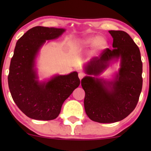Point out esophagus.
Listing matches in <instances>:
<instances>
[{"label":"esophagus","mask_w":151,"mask_h":151,"mask_svg":"<svg viewBox=\"0 0 151 151\" xmlns=\"http://www.w3.org/2000/svg\"><path fill=\"white\" fill-rule=\"evenodd\" d=\"M84 76L85 75H84V73H82V72H80V73H78V77H79L80 80H82V78L84 77Z\"/></svg>","instance_id":"obj_1"}]
</instances>
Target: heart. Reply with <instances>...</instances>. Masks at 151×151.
<instances>
[{
  "instance_id": "1",
  "label": "heart",
  "mask_w": 151,
  "mask_h": 151,
  "mask_svg": "<svg viewBox=\"0 0 151 151\" xmlns=\"http://www.w3.org/2000/svg\"><path fill=\"white\" fill-rule=\"evenodd\" d=\"M107 45V42L104 38L99 36H89L87 38L82 39L78 42V46L81 48L95 46L96 50H102L104 49Z\"/></svg>"
}]
</instances>
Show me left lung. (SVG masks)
I'll list each match as a JSON object with an SVG mask.
<instances>
[{
  "label": "left lung",
  "mask_w": 151,
  "mask_h": 151,
  "mask_svg": "<svg viewBox=\"0 0 151 151\" xmlns=\"http://www.w3.org/2000/svg\"><path fill=\"white\" fill-rule=\"evenodd\" d=\"M113 38V49H105L98 57L86 64V76L81 80L85 91L84 105L86 115L99 123L122 120L137 105L142 88V62L139 47L123 31H109ZM121 59V68L112 81L96 76L113 59Z\"/></svg>",
  "instance_id": "8db88e82"
}]
</instances>
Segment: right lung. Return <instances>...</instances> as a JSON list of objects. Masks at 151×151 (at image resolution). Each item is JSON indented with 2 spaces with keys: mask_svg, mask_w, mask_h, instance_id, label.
I'll return each instance as SVG.
<instances>
[{
  "mask_svg": "<svg viewBox=\"0 0 151 151\" xmlns=\"http://www.w3.org/2000/svg\"><path fill=\"white\" fill-rule=\"evenodd\" d=\"M65 32V29L34 27L16 42L10 63L8 84L14 102L32 119L56 118L63 102L80 84L76 71L55 76L47 82L38 80L35 58L40 47L46 40L58 38Z\"/></svg>",
  "mask_w": 151,
  "mask_h": 151,
  "instance_id": "1",
  "label": "right lung"
}]
</instances>
